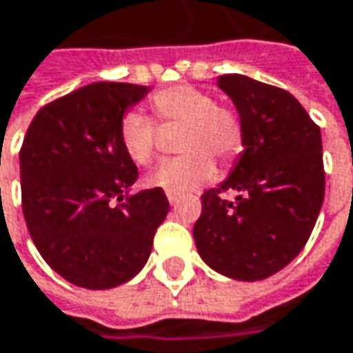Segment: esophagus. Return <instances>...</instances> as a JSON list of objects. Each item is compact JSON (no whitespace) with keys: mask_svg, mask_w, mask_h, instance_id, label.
I'll return each mask as SVG.
<instances>
[{"mask_svg":"<svg viewBox=\"0 0 353 353\" xmlns=\"http://www.w3.org/2000/svg\"><path fill=\"white\" fill-rule=\"evenodd\" d=\"M166 199H168V203L170 205H179V201H181V195H176V193H166Z\"/></svg>","mask_w":353,"mask_h":353,"instance_id":"obj_1","label":"esophagus"}]
</instances>
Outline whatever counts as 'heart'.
Here are the masks:
<instances>
[{
  "instance_id": "1",
  "label": "heart",
  "mask_w": 353,
  "mask_h": 353,
  "mask_svg": "<svg viewBox=\"0 0 353 353\" xmlns=\"http://www.w3.org/2000/svg\"><path fill=\"white\" fill-rule=\"evenodd\" d=\"M150 111L158 125H181L179 152L185 156L160 164L146 179L150 187L166 193L189 195L215 179L217 166L234 162L243 148V125L236 111L215 105V99L193 85H172L150 97ZM119 142L123 152L138 166H148L158 154L154 121L128 111L119 121Z\"/></svg>"
}]
</instances>
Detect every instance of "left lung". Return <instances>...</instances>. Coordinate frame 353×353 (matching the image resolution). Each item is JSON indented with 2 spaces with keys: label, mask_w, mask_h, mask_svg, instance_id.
<instances>
[{
  "label": "left lung",
  "mask_w": 353,
  "mask_h": 353,
  "mask_svg": "<svg viewBox=\"0 0 353 353\" xmlns=\"http://www.w3.org/2000/svg\"><path fill=\"white\" fill-rule=\"evenodd\" d=\"M217 87L238 110L243 152L201 197L193 236L209 268L254 283L290 264L315 228L325 195L321 130L285 89L245 74H221ZM223 190L236 199H223Z\"/></svg>",
  "instance_id": "obj_1"
}]
</instances>
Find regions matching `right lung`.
Instances as JSON below:
<instances>
[{"label":"right lung","mask_w":353,"mask_h":353,"mask_svg":"<svg viewBox=\"0 0 353 353\" xmlns=\"http://www.w3.org/2000/svg\"><path fill=\"white\" fill-rule=\"evenodd\" d=\"M150 87L93 83L44 105L22 150V209L30 238L65 281L105 290L134 279L170 205L162 189L132 193L136 164L119 121Z\"/></svg>","instance_id":"obj_1"}]
</instances>
